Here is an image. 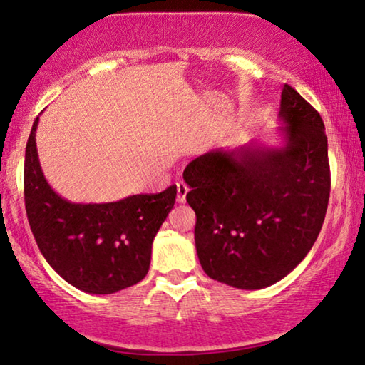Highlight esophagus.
<instances>
[{
    "label": "esophagus",
    "instance_id": "esophagus-1",
    "mask_svg": "<svg viewBox=\"0 0 365 365\" xmlns=\"http://www.w3.org/2000/svg\"><path fill=\"white\" fill-rule=\"evenodd\" d=\"M176 190H178L176 200L179 204H184V202H186V195L189 192V187L184 182H176Z\"/></svg>",
    "mask_w": 365,
    "mask_h": 365
}]
</instances>
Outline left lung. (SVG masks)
I'll return each mask as SVG.
<instances>
[{
	"mask_svg": "<svg viewBox=\"0 0 365 365\" xmlns=\"http://www.w3.org/2000/svg\"><path fill=\"white\" fill-rule=\"evenodd\" d=\"M279 120V147L251 142L212 150L182 175L197 217L200 266L237 289H264L292 272L327 214L331 179L322 117L284 85Z\"/></svg>",
	"mask_w": 365,
	"mask_h": 365,
	"instance_id": "left-lung-1",
	"label": "left lung"
}]
</instances>
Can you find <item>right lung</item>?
Segmentation results:
<instances>
[{"label": "right lung", "mask_w": 365, "mask_h": 365, "mask_svg": "<svg viewBox=\"0 0 365 365\" xmlns=\"http://www.w3.org/2000/svg\"><path fill=\"white\" fill-rule=\"evenodd\" d=\"M38 117L26 147L24 200L38 250L60 277L86 294L108 295L138 284L151 245L176 200V186L106 204H76L47 182L36 145Z\"/></svg>", "instance_id": "add662e5"}]
</instances>
